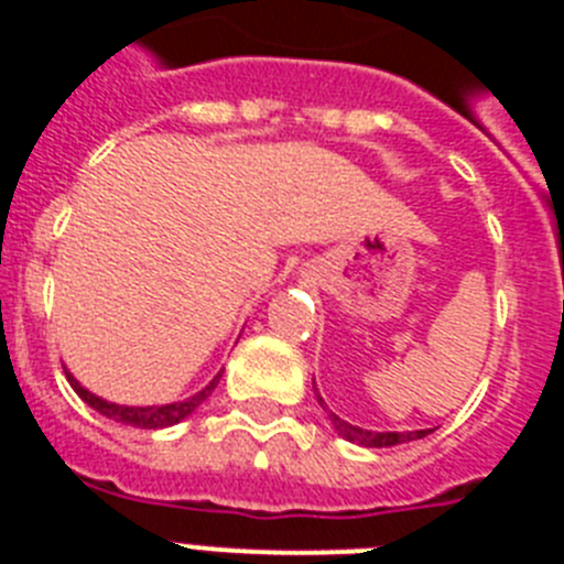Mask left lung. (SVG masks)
<instances>
[{
  "instance_id": "obj_1",
  "label": "left lung",
  "mask_w": 564,
  "mask_h": 564,
  "mask_svg": "<svg viewBox=\"0 0 564 564\" xmlns=\"http://www.w3.org/2000/svg\"><path fill=\"white\" fill-rule=\"evenodd\" d=\"M318 403L325 406V401H322V395L316 392ZM327 417L333 421V430L338 432V435L344 437V441L350 443H358V446H370V449H381V446H398V443H410V441H417V437H426L432 430H417V432H370V430H361V426H352V423L341 421L338 415H333L330 410L325 406Z\"/></svg>"
}]
</instances>
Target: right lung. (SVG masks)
Listing matches in <instances>:
<instances>
[{"instance_id": "obj_1", "label": "right lung", "mask_w": 564, "mask_h": 564, "mask_svg": "<svg viewBox=\"0 0 564 564\" xmlns=\"http://www.w3.org/2000/svg\"><path fill=\"white\" fill-rule=\"evenodd\" d=\"M67 381H69V387L78 392V398H82V401H87L89 406H93L96 412H101V415L112 417V421H118V423H127V426H138V430H163V426H174V423H181L183 417L192 415V412L197 410V406H200L208 395H212V390L217 387L220 376L214 378L206 390H200L197 395L186 398V401L166 403V406H121V403H109V401H104V398L87 392L82 383L76 381V378L69 376V372H67Z\"/></svg>"}]
</instances>
